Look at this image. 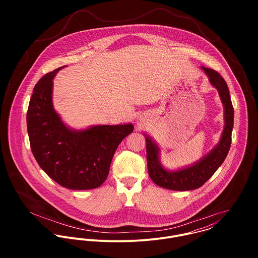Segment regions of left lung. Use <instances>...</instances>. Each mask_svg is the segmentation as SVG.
<instances>
[{"label": "left lung", "instance_id": "1", "mask_svg": "<svg viewBox=\"0 0 258 258\" xmlns=\"http://www.w3.org/2000/svg\"><path fill=\"white\" fill-rule=\"evenodd\" d=\"M202 70L209 76L211 84L218 89L223 105L224 127L220 142L198 162L173 171L166 169L162 165L160 161L161 149L152 138L144 134L149 176L155 184L168 189L189 190L202 186L221 167L231 144L234 111L227 84L216 71L204 67H202Z\"/></svg>", "mask_w": 258, "mask_h": 258}]
</instances>
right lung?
<instances>
[{"label":"right lung","instance_id":"add662e5","mask_svg":"<svg viewBox=\"0 0 258 258\" xmlns=\"http://www.w3.org/2000/svg\"><path fill=\"white\" fill-rule=\"evenodd\" d=\"M66 67L43 75L34 88L27 113L31 148L39 167L57 184L71 189L95 188L106 180L116 149L134 126L69 127L52 104V79Z\"/></svg>","mask_w":258,"mask_h":258}]
</instances>
